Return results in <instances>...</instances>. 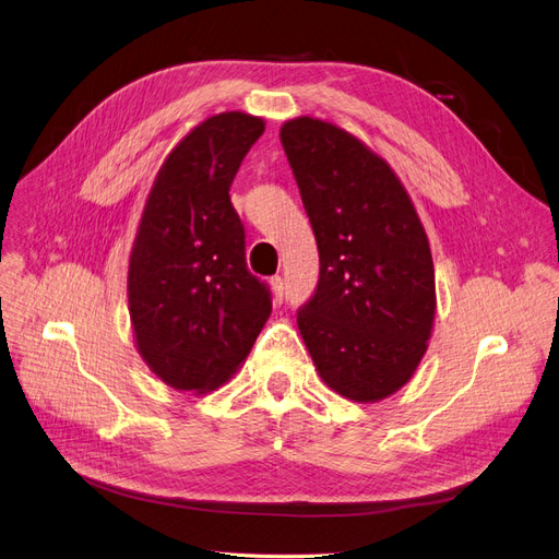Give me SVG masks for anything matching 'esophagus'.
Returning a JSON list of instances; mask_svg holds the SVG:
<instances>
[{
  "label": "esophagus",
  "mask_w": 559,
  "mask_h": 559,
  "mask_svg": "<svg viewBox=\"0 0 559 559\" xmlns=\"http://www.w3.org/2000/svg\"><path fill=\"white\" fill-rule=\"evenodd\" d=\"M269 283H272V293H274V301H283V278L281 276H274L272 281H269Z\"/></svg>",
  "instance_id": "34e87169"
}]
</instances>
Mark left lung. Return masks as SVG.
Masks as SVG:
<instances>
[{
	"label": "left lung",
	"instance_id": "left-lung-1",
	"mask_svg": "<svg viewBox=\"0 0 559 559\" xmlns=\"http://www.w3.org/2000/svg\"><path fill=\"white\" fill-rule=\"evenodd\" d=\"M281 142L320 251V281L299 316L318 376L355 403L409 382L436 322L428 235L391 165L332 121L295 117Z\"/></svg>",
	"mask_w": 559,
	"mask_h": 559
}]
</instances>
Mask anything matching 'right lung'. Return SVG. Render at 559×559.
I'll list each match as a JSON object with an SVG mask.
<instances>
[{"instance_id":"1","label":"right lung","mask_w":559,"mask_h":559,"mask_svg":"<svg viewBox=\"0 0 559 559\" xmlns=\"http://www.w3.org/2000/svg\"><path fill=\"white\" fill-rule=\"evenodd\" d=\"M264 119L239 110L200 121L165 156L129 258L133 341L152 373L206 394L230 380L272 316L246 269L230 186Z\"/></svg>"}]
</instances>
